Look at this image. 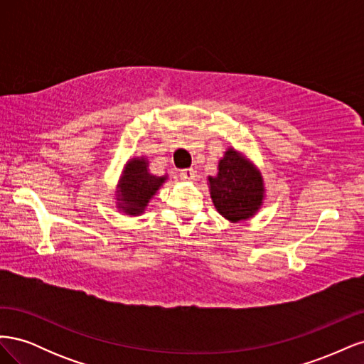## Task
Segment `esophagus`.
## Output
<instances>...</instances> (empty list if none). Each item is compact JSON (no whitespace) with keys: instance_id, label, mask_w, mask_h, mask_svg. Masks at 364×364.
I'll return each instance as SVG.
<instances>
[{"instance_id":"obj_1","label":"esophagus","mask_w":364,"mask_h":364,"mask_svg":"<svg viewBox=\"0 0 364 364\" xmlns=\"http://www.w3.org/2000/svg\"><path fill=\"white\" fill-rule=\"evenodd\" d=\"M181 179L182 181H194V178H196V171L193 170V168H185V170H182L181 171Z\"/></svg>"}]
</instances>
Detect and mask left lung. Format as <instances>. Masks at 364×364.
I'll return each instance as SVG.
<instances>
[{
	"instance_id": "left-lung-1",
	"label": "left lung",
	"mask_w": 364,
	"mask_h": 364,
	"mask_svg": "<svg viewBox=\"0 0 364 364\" xmlns=\"http://www.w3.org/2000/svg\"><path fill=\"white\" fill-rule=\"evenodd\" d=\"M209 193L217 211L238 223L255 215L264 199L261 173L234 149H228L218 162L215 178H208Z\"/></svg>"
}]
</instances>
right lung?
Here are the masks:
<instances>
[{
    "label": "right lung",
    "mask_w": 364,
    "mask_h": 364,
    "mask_svg": "<svg viewBox=\"0 0 364 364\" xmlns=\"http://www.w3.org/2000/svg\"><path fill=\"white\" fill-rule=\"evenodd\" d=\"M146 158H132L118 183L117 205L129 215H139L146 211L150 199L156 194L167 176H155L149 173Z\"/></svg>",
    "instance_id": "1"
}]
</instances>
